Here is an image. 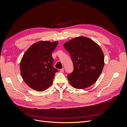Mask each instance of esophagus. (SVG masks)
Returning a JSON list of instances; mask_svg holds the SVG:
<instances>
[{"mask_svg":"<svg viewBox=\"0 0 127 127\" xmlns=\"http://www.w3.org/2000/svg\"><path fill=\"white\" fill-rule=\"evenodd\" d=\"M60 71L61 72H63L64 71V68H62V69H60Z\"/></svg>","mask_w":127,"mask_h":127,"instance_id":"obj_1","label":"esophagus"}]
</instances>
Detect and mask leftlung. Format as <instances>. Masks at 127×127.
<instances>
[{
	"label": "left lung",
	"instance_id": "obj_1",
	"mask_svg": "<svg viewBox=\"0 0 127 127\" xmlns=\"http://www.w3.org/2000/svg\"><path fill=\"white\" fill-rule=\"evenodd\" d=\"M69 53L74 71L68 75L70 85L77 89H84L94 84L104 65V56L99 45L90 38L80 36L65 42Z\"/></svg>",
	"mask_w": 127,
	"mask_h": 127
}]
</instances>
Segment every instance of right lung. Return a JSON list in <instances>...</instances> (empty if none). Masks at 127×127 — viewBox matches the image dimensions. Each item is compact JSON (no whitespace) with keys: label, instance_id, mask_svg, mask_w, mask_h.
<instances>
[{"label":"right lung","instance_id":"add662e5","mask_svg":"<svg viewBox=\"0 0 127 127\" xmlns=\"http://www.w3.org/2000/svg\"><path fill=\"white\" fill-rule=\"evenodd\" d=\"M58 41L40 40L33 43L23 56L20 62L21 75L26 85L37 91L51 86L57 70L53 67L52 53Z\"/></svg>","mask_w":127,"mask_h":127}]
</instances>
